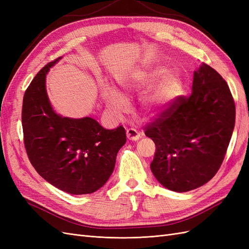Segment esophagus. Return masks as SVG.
Masks as SVG:
<instances>
[{"label":"esophagus","instance_id":"34e87169","mask_svg":"<svg viewBox=\"0 0 249 249\" xmlns=\"http://www.w3.org/2000/svg\"><path fill=\"white\" fill-rule=\"evenodd\" d=\"M126 137L129 140L137 141L140 138V133L135 129H127L126 130Z\"/></svg>","mask_w":249,"mask_h":249}]
</instances>
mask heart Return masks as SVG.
<instances>
[{"mask_svg":"<svg viewBox=\"0 0 249 249\" xmlns=\"http://www.w3.org/2000/svg\"><path fill=\"white\" fill-rule=\"evenodd\" d=\"M158 79L160 81L155 87L142 97V106L145 112L156 113L166 109L178 95L180 77L177 71H166L165 66L155 65L146 71H136L120 79L119 84L125 92L133 93L145 89ZM103 94L106 106L112 113L119 115L125 110L126 100L117 89L106 86L103 89Z\"/></svg>","mask_w":249,"mask_h":249,"instance_id":"1","label":"heart"}]
</instances>
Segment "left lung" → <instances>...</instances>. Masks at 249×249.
Instances as JSON below:
<instances>
[{
  "mask_svg": "<svg viewBox=\"0 0 249 249\" xmlns=\"http://www.w3.org/2000/svg\"><path fill=\"white\" fill-rule=\"evenodd\" d=\"M236 108L230 88L212 67L194 71L190 96H180L145 135L156 144L150 169L162 186L187 192L212 178L227 153Z\"/></svg>",
  "mask_w": 249,
  "mask_h": 249,
  "instance_id": "left-lung-1",
  "label": "left lung"
}]
</instances>
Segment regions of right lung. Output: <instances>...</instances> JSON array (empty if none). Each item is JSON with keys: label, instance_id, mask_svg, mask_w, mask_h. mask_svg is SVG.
Here are the masks:
<instances>
[{"label": "right lung", "instance_id": "right-lung-1", "mask_svg": "<svg viewBox=\"0 0 249 249\" xmlns=\"http://www.w3.org/2000/svg\"><path fill=\"white\" fill-rule=\"evenodd\" d=\"M50 62L36 74L22 101L21 124L30 162L44 179L70 194L99 190L111 177L126 141L123 125L106 130L91 117H63L52 107L46 80Z\"/></svg>", "mask_w": 249, "mask_h": 249}]
</instances>
